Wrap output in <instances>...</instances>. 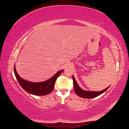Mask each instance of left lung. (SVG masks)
Masks as SVG:
<instances>
[{
	"mask_svg": "<svg viewBox=\"0 0 129 129\" xmlns=\"http://www.w3.org/2000/svg\"><path fill=\"white\" fill-rule=\"evenodd\" d=\"M73 85H74V90H75L76 93L79 97H82V98H84V99L94 98V97H96L102 94V93L104 92L109 88V87H108V88L104 89L103 90H102L101 91H85V90H83L79 86V85L77 84L74 76H73Z\"/></svg>",
	"mask_w": 129,
	"mask_h": 129,
	"instance_id": "1",
	"label": "left lung"
}]
</instances>
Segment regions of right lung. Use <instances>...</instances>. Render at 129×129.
<instances>
[{"label":"right lung","mask_w":129,"mask_h":129,"mask_svg":"<svg viewBox=\"0 0 129 129\" xmlns=\"http://www.w3.org/2000/svg\"><path fill=\"white\" fill-rule=\"evenodd\" d=\"M63 71V70L57 72L52 78L46 81L36 83L22 79L18 74L15 66L14 67L15 77L20 86L27 92L36 96L46 95L51 92L54 89L57 78Z\"/></svg>","instance_id":"add662e5"}]
</instances>
